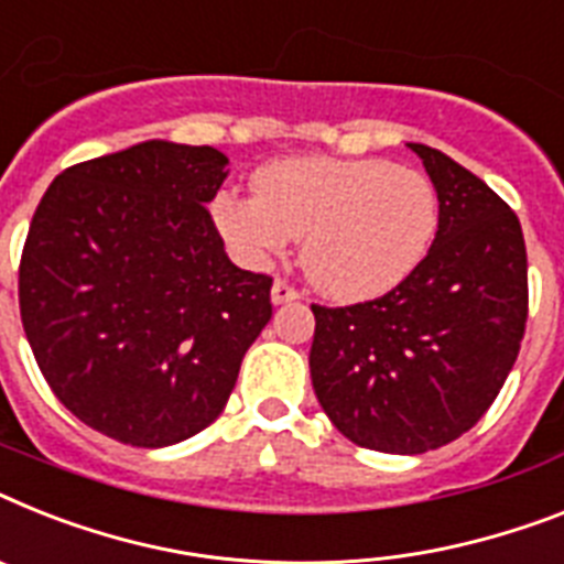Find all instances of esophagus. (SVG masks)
Listing matches in <instances>:
<instances>
[{"mask_svg":"<svg viewBox=\"0 0 564 564\" xmlns=\"http://www.w3.org/2000/svg\"><path fill=\"white\" fill-rule=\"evenodd\" d=\"M297 297H301V292L292 283L281 281V278L272 283V304H290V301H297Z\"/></svg>","mask_w":564,"mask_h":564,"instance_id":"34e87169","label":"esophagus"}]
</instances>
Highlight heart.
Returning <instances> with one entry per match:
<instances>
[{"label": "heart", "mask_w": 564, "mask_h": 564, "mask_svg": "<svg viewBox=\"0 0 564 564\" xmlns=\"http://www.w3.org/2000/svg\"><path fill=\"white\" fill-rule=\"evenodd\" d=\"M254 194H217L212 215L240 260L260 267L301 240V267L324 295L367 301L413 274L438 229V194L390 160L290 158L254 174Z\"/></svg>", "instance_id": "heart-1"}]
</instances>
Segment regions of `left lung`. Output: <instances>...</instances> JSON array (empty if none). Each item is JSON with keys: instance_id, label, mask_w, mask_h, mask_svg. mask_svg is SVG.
Wrapping results in <instances>:
<instances>
[{"instance_id": "1", "label": "left lung", "mask_w": 564, "mask_h": 564, "mask_svg": "<svg viewBox=\"0 0 564 564\" xmlns=\"http://www.w3.org/2000/svg\"><path fill=\"white\" fill-rule=\"evenodd\" d=\"M438 194V231L413 274L376 301L312 304V387L338 433L415 456L494 404L528 321L519 217L465 165L410 143Z\"/></svg>"}]
</instances>
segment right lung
Instances as JSON below:
<instances>
[{
  "mask_svg": "<svg viewBox=\"0 0 564 564\" xmlns=\"http://www.w3.org/2000/svg\"><path fill=\"white\" fill-rule=\"evenodd\" d=\"M229 158L137 143L56 174L33 212L19 312L54 395L97 433L169 447L224 413L272 318V278L238 269L206 203Z\"/></svg>",
  "mask_w": 564,
  "mask_h": 564,
  "instance_id": "add662e5",
  "label": "right lung"
}]
</instances>
